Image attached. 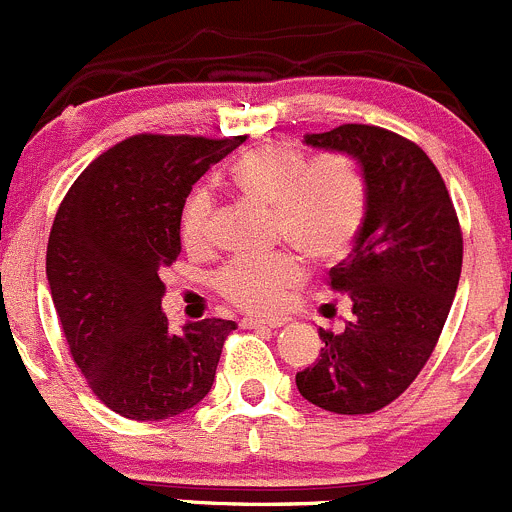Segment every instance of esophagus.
I'll use <instances>...</instances> for the list:
<instances>
[{
  "label": "esophagus",
  "instance_id": "1",
  "mask_svg": "<svg viewBox=\"0 0 512 512\" xmlns=\"http://www.w3.org/2000/svg\"><path fill=\"white\" fill-rule=\"evenodd\" d=\"M285 318H260V315H247L242 326L245 328H283L285 326Z\"/></svg>",
  "mask_w": 512,
  "mask_h": 512
}]
</instances>
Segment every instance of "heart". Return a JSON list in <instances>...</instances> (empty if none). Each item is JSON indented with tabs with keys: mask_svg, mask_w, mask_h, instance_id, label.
Here are the masks:
<instances>
[{
	"mask_svg": "<svg viewBox=\"0 0 512 512\" xmlns=\"http://www.w3.org/2000/svg\"><path fill=\"white\" fill-rule=\"evenodd\" d=\"M229 186L245 202L270 209L272 232L318 265H333L351 252L366 217V181L346 154L308 161L285 143H260L234 161ZM214 202L207 189L186 199L181 237L189 250L207 245ZM303 283V262L293 252L234 260L217 272L224 300L250 313L280 310Z\"/></svg>",
	"mask_w": 512,
	"mask_h": 512,
	"instance_id": "heart-1",
	"label": "heart"
}]
</instances>
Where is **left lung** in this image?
Wrapping results in <instances>:
<instances>
[{
    "instance_id": "1",
    "label": "left lung",
    "mask_w": 512,
    "mask_h": 512,
    "mask_svg": "<svg viewBox=\"0 0 512 512\" xmlns=\"http://www.w3.org/2000/svg\"><path fill=\"white\" fill-rule=\"evenodd\" d=\"M305 146L351 156L366 181V217L348 260L331 270L348 295L341 333L318 328L321 358L295 374L303 399L333 414H371L409 389L432 356L462 270L450 191L417 143L346 123Z\"/></svg>"
}]
</instances>
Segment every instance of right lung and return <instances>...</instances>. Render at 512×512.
Returning a JSON list of instances; mask_svg holds the SVG:
<instances>
[{"instance_id":"add662e5","label":"right lung","mask_w":512,"mask_h":512,"mask_svg":"<svg viewBox=\"0 0 512 512\" xmlns=\"http://www.w3.org/2000/svg\"><path fill=\"white\" fill-rule=\"evenodd\" d=\"M245 136H131L100 154L62 199L47 283L73 361L105 407L159 422L209 394L234 321L169 331L161 270L181 252L191 186Z\"/></svg>"}]
</instances>
